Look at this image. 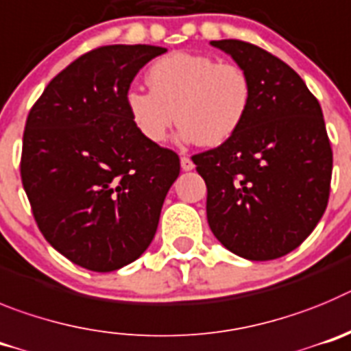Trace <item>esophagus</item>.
Instances as JSON below:
<instances>
[{"label": "esophagus", "instance_id": "34e87169", "mask_svg": "<svg viewBox=\"0 0 351 351\" xmlns=\"http://www.w3.org/2000/svg\"><path fill=\"white\" fill-rule=\"evenodd\" d=\"M180 164H182L183 171H191V169H194V162H192V159L189 156H183L182 159H180Z\"/></svg>", "mask_w": 351, "mask_h": 351}]
</instances>
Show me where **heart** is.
Instances as JSON below:
<instances>
[{
	"mask_svg": "<svg viewBox=\"0 0 351 351\" xmlns=\"http://www.w3.org/2000/svg\"><path fill=\"white\" fill-rule=\"evenodd\" d=\"M147 82L150 90H128L125 108L132 125L150 143L166 140L176 117L182 124L180 140L219 147L241 129L252 108L248 73L211 56H164L148 68Z\"/></svg>",
	"mask_w": 351,
	"mask_h": 351,
	"instance_id": "heart-1",
	"label": "heart"
}]
</instances>
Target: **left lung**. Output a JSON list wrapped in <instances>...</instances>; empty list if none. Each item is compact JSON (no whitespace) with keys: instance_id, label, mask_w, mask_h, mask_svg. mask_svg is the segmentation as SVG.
<instances>
[{"instance_id":"8db88e82","label":"left lung","mask_w":351,"mask_h":351,"mask_svg":"<svg viewBox=\"0 0 351 351\" xmlns=\"http://www.w3.org/2000/svg\"><path fill=\"white\" fill-rule=\"evenodd\" d=\"M211 45L248 73L254 97L234 136L192 156L206 182L208 223L232 254L273 261L311 234L329 203L332 148L320 103L267 50L241 40Z\"/></svg>"}]
</instances>
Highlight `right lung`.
Listing matches in <instances>:
<instances>
[{"label": "right lung", "mask_w": 351, "mask_h": 351, "mask_svg": "<svg viewBox=\"0 0 351 351\" xmlns=\"http://www.w3.org/2000/svg\"><path fill=\"white\" fill-rule=\"evenodd\" d=\"M166 52L105 45L50 80L29 110L21 178L47 241L96 273L121 269L152 243L180 157L132 125L125 94L136 73Z\"/></svg>", "instance_id": "right-lung-1"}]
</instances>
